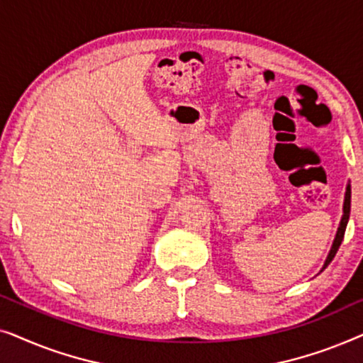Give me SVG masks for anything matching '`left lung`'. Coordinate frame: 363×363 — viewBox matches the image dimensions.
I'll return each instance as SVG.
<instances>
[{"label":"left lung","mask_w":363,"mask_h":363,"mask_svg":"<svg viewBox=\"0 0 363 363\" xmlns=\"http://www.w3.org/2000/svg\"><path fill=\"white\" fill-rule=\"evenodd\" d=\"M349 216H350V185H347L345 200H344V215H342V220H340L339 230H337L335 240H334V242H332V247H330L329 255H327V259H325V262H324V266H322V271H324L325 267L330 264V261L334 259L335 252L339 251V246H340V242H342V240H344V235H345L347 223H349Z\"/></svg>","instance_id":"obj_1"}]
</instances>
